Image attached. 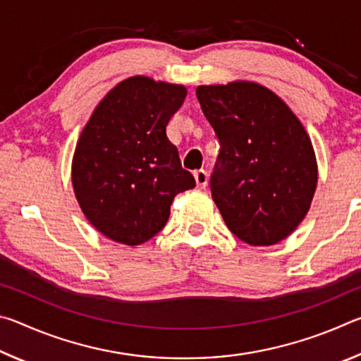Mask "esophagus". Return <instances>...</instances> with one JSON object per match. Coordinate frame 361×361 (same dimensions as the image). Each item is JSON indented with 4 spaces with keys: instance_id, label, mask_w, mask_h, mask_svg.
I'll list each match as a JSON object with an SVG mask.
<instances>
[{
    "instance_id": "34e87169",
    "label": "esophagus",
    "mask_w": 361,
    "mask_h": 361,
    "mask_svg": "<svg viewBox=\"0 0 361 361\" xmlns=\"http://www.w3.org/2000/svg\"><path fill=\"white\" fill-rule=\"evenodd\" d=\"M194 178H195V185H197V188H205L207 186V181H209V173L205 172V170H195L194 172Z\"/></svg>"
}]
</instances>
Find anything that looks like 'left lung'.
Returning a JSON list of instances; mask_svg holds the SVG:
<instances>
[{"label":"left lung","mask_w":361,"mask_h":361,"mask_svg":"<svg viewBox=\"0 0 361 361\" xmlns=\"http://www.w3.org/2000/svg\"><path fill=\"white\" fill-rule=\"evenodd\" d=\"M195 95L221 146L210 188L226 226L248 245L282 242L307 215L319 180L301 121L258 82L199 85Z\"/></svg>","instance_id":"left-lung-1"}]
</instances>
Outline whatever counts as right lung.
I'll list each match as a JSON object with an SVG mask.
<instances>
[{
  "instance_id": "right-lung-1",
  "label": "right lung",
  "mask_w": 361,
  "mask_h": 361,
  "mask_svg": "<svg viewBox=\"0 0 361 361\" xmlns=\"http://www.w3.org/2000/svg\"><path fill=\"white\" fill-rule=\"evenodd\" d=\"M186 94L181 84L127 78L84 126L71 183L85 218L108 239L130 247L149 240L166 226L175 195L195 186L166 133Z\"/></svg>"
}]
</instances>
